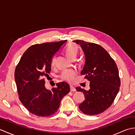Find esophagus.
<instances>
[{"mask_svg": "<svg viewBox=\"0 0 135 135\" xmlns=\"http://www.w3.org/2000/svg\"><path fill=\"white\" fill-rule=\"evenodd\" d=\"M70 90L71 91H76V89L75 87H74L73 86H70Z\"/></svg>", "mask_w": 135, "mask_h": 135, "instance_id": "esophagus-1", "label": "esophagus"}]
</instances>
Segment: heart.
Returning <instances> with one entry per match:
<instances>
[{
	"mask_svg": "<svg viewBox=\"0 0 135 135\" xmlns=\"http://www.w3.org/2000/svg\"><path fill=\"white\" fill-rule=\"evenodd\" d=\"M64 52L68 57L71 59H75L78 53V48L76 45L74 43H70L65 48ZM56 64V57L53 56L51 60L50 65L54 67ZM76 75V72L74 69H67L62 71L60 75V78L66 81L72 82Z\"/></svg>",
	"mask_w": 135,
	"mask_h": 135,
	"instance_id": "heart-1",
	"label": "heart"
}]
</instances>
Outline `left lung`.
Listing matches in <instances>:
<instances>
[{
    "label": "left lung",
    "mask_w": 135,
    "mask_h": 135,
    "mask_svg": "<svg viewBox=\"0 0 135 135\" xmlns=\"http://www.w3.org/2000/svg\"><path fill=\"white\" fill-rule=\"evenodd\" d=\"M73 42L81 45L85 53L86 62L81 74L90 81V89L88 91L80 87L76 88L85 95V100L79 108L87 115H98L110 107L118 93L121 81L118 67L100 45L81 40Z\"/></svg>",
    "instance_id": "left-lung-1"
}]
</instances>
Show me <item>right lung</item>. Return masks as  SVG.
<instances>
[{
  "label": "right lung",
  "mask_w": 135,
  "mask_h": 135,
  "mask_svg": "<svg viewBox=\"0 0 135 135\" xmlns=\"http://www.w3.org/2000/svg\"><path fill=\"white\" fill-rule=\"evenodd\" d=\"M67 40L31 46L16 66L14 78L19 99L30 113L39 117L53 115L62 99L70 91L67 82L57 84L51 90L46 88L45 77L51 71V60Z\"/></svg>",
  "instance_id": "obj_1"
}]
</instances>
